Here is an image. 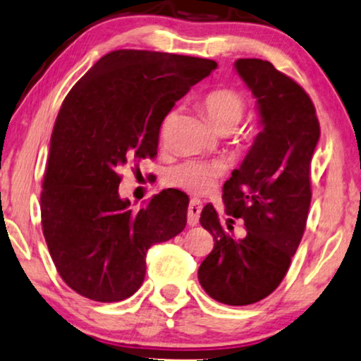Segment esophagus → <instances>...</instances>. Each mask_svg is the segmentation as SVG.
<instances>
[{
	"label": "esophagus",
	"instance_id": "esophagus-1",
	"mask_svg": "<svg viewBox=\"0 0 361 361\" xmlns=\"http://www.w3.org/2000/svg\"><path fill=\"white\" fill-rule=\"evenodd\" d=\"M202 202L200 200L193 198L190 202V207H188V225L190 226H195L196 223L200 220V213H202Z\"/></svg>",
	"mask_w": 361,
	"mask_h": 361
}]
</instances>
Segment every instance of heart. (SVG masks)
<instances>
[{
	"mask_svg": "<svg viewBox=\"0 0 361 361\" xmlns=\"http://www.w3.org/2000/svg\"><path fill=\"white\" fill-rule=\"evenodd\" d=\"M202 106L209 123L221 135L236 130L246 111L245 98L235 90H214L203 98ZM223 168L218 163L183 161L166 171L165 181L173 188L183 190L191 195H204L212 191L221 176Z\"/></svg>",
	"mask_w": 361,
	"mask_h": 361,
	"instance_id": "b5f03b06",
	"label": "heart"
}]
</instances>
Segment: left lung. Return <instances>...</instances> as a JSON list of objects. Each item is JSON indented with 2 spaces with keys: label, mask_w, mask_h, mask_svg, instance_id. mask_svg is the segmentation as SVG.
Returning a JSON list of instances; mask_svg holds the SVG:
<instances>
[{
  "label": "left lung",
  "mask_w": 361,
  "mask_h": 361,
  "mask_svg": "<svg viewBox=\"0 0 361 361\" xmlns=\"http://www.w3.org/2000/svg\"><path fill=\"white\" fill-rule=\"evenodd\" d=\"M235 68L257 98L262 131L223 185L226 223L212 203L203 208L200 223L214 246L198 280L216 302L243 307L278 288L302 241L320 123L307 91L270 61L243 58ZM235 219L244 223L243 237L233 233Z\"/></svg>",
  "instance_id": "1"
}]
</instances>
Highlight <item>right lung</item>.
<instances>
[{
    "mask_svg": "<svg viewBox=\"0 0 361 361\" xmlns=\"http://www.w3.org/2000/svg\"><path fill=\"white\" fill-rule=\"evenodd\" d=\"M214 68L213 59L116 49L66 94L49 140L41 225L76 293L102 303L130 298L145 280L148 250L185 230L183 195L163 190L135 212L118 193L120 173L157 157L165 116Z\"/></svg>",
    "mask_w": 361,
    "mask_h": 361,
    "instance_id": "obj_1",
    "label": "right lung"
}]
</instances>
